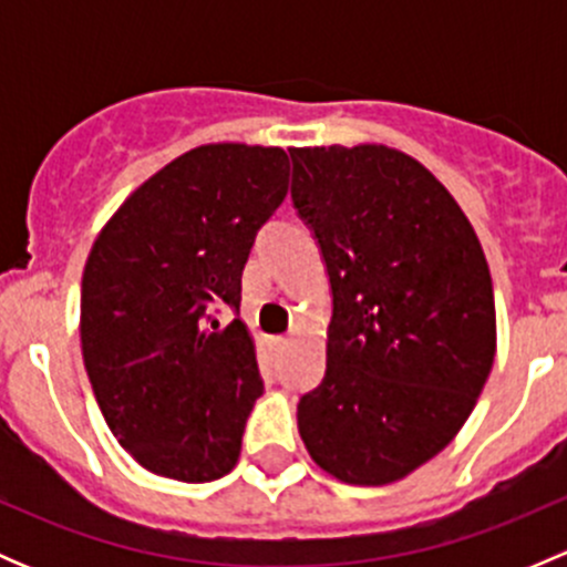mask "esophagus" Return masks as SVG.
Segmentation results:
<instances>
[{"mask_svg": "<svg viewBox=\"0 0 567 567\" xmlns=\"http://www.w3.org/2000/svg\"><path fill=\"white\" fill-rule=\"evenodd\" d=\"M274 346H277V348H288L290 346V337H274Z\"/></svg>", "mask_w": 567, "mask_h": 567, "instance_id": "1", "label": "esophagus"}]
</instances>
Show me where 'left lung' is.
<instances>
[{
	"label": "left lung",
	"mask_w": 567,
	"mask_h": 567,
	"mask_svg": "<svg viewBox=\"0 0 567 567\" xmlns=\"http://www.w3.org/2000/svg\"><path fill=\"white\" fill-rule=\"evenodd\" d=\"M293 197L331 285L323 381L301 394L312 461L384 485L442 453L496 353L494 285L453 194L384 145L296 147Z\"/></svg>",
	"instance_id": "left-lung-1"
}]
</instances>
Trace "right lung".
Wrapping results in <instances>:
<instances>
[{
  "mask_svg": "<svg viewBox=\"0 0 567 567\" xmlns=\"http://www.w3.org/2000/svg\"><path fill=\"white\" fill-rule=\"evenodd\" d=\"M282 147L225 142L142 183L95 238L82 357L109 431L147 472L210 483L236 466L262 394L238 318L241 274L288 194Z\"/></svg>",
  "mask_w": 567,
  "mask_h": 567,
  "instance_id": "add662e5",
  "label": "right lung"
}]
</instances>
